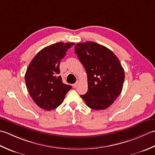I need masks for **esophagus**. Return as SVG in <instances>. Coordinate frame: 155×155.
<instances>
[{
    "label": "esophagus",
    "mask_w": 155,
    "mask_h": 155,
    "mask_svg": "<svg viewBox=\"0 0 155 155\" xmlns=\"http://www.w3.org/2000/svg\"><path fill=\"white\" fill-rule=\"evenodd\" d=\"M78 84H79V81H77L76 82H75V84H73V87H76L78 86Z\"/></svg>",
    "instance_id": "obj_1"
}]
</instances>
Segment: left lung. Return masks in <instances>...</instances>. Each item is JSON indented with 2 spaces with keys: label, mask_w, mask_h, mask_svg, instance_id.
<instances>
[{
  "label": "left lung",
  "mask_w": 155,
  "mask_h": 155,
  "mask_svg": "<svg viewBox=\"0 0 155 155\" xmlns=\"http://www.w3.org/2000/svg\"><path fill=\"white\" fill-rule=\"evenodd\" d=\"M75 52L87 76L88 90L80 96L91 109L109 108L120 94L124 81L118 58L107 47L92 41L77 43Z\"/></svg>",
  "instance_id": "left-lung-1"
}]
</instances>
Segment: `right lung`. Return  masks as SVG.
I'll list each match as a JSON object with an SVG mask.
<instances>
[{"mask_svg":"<svg viewBox=\"0 0 155 155\" xmlns=\"http://www.w3.org/2000/svg\"><path fill=\"white\" fill-rule=\"evenodd\" d=\"M74 43L59 42L49 45L34 57L25 75L26 86L37 105L51 110L61 105L71 86L63 83L59 65Z\"/></svg>","mask_w":155,"mask_h":155,"instance_id":"obj_1","label":"right lung"}]
</instances>
